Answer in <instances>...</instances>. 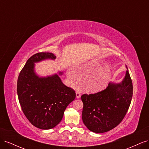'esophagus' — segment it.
Listing matches in <instances>:
<instances>
[{"label":"esophagus","instance_id":"esophagus-1","mask_svg":"<svg viewBox=\"0 0 149 149\" xmlns=\"http://www.w3.org/2000/svg\"><path fill=\"white\" fill-rule=\"evenodd\" d=\"M76 98H78V99L80 98V97H81V94H80L79 92L77 91V92L76 93Z\"/></svg>","mask_w":149,"mask_h":149}]
</instances>
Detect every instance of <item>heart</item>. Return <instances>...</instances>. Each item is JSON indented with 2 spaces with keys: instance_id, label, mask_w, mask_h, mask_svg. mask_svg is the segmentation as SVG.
I'll return each mask as SVG.
<instances>
[{
  "instance_id": "obj_1",
  "label": "heart",
  "mask_w": 149,
  "mask_h": 149,
  "mask_svg": "<svg viewBox=\"0 0 149 149\" xmlns=\"http://www.w3.org/2000/svg\"><path fill=\"white\" fill-rule=\"evenodd\" d=\"M77 74V73H76ZM68 77L70 79L74 78V74L71 71L68 72ZM109 75L104 70H99L88 78L87 84L89 89L93 91H99L104 89L109 83Z\"/></svg>"
}]
</instances>
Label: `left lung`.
<instances>
[{"label":"left lung","instance_id":"1","mask_svg":"<svg viewBox=\"0 0 149 149\" xmlns=\"http://www.w3.org/2000/svg\"><path fill=\"white\" fill-rule=\"evenodd\" d=\"M132 94V83L127 68L120 83L111 82L101 92L81 96L84 124L95 133H104L114 129L127 113Z\"/></svg>","mask_w":149,"mask_h":149}]
</instances>
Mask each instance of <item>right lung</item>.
<instances>
[{
    "instance_id": "right-lung-1",
    "label": "right lung",
    "mask_w": 149,
    "mask_h": 149,
    "mask_svg": "<svg viewBox=\"0 0 149 149\" xmlns=\"http://www.w3.org/2000/svg\"><path fill=\"white\" fill-rule=\"evenodd\" d=\"M55 60L52 53H38L31 56L20 71L17 91L22 109L31 124L48 130L59 124L66 107L74 101L76 93L67 87L60 78L59 71L45 77L35 72V63L46 60Z\"/></svg>"
}]
</instances>
